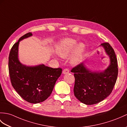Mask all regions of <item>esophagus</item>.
I'll list each match as a JSON object with an SVG mask.
<instances>
[{
	"instance_id": "1",
	"label": "esophagus",
	"mask_w": 127,
	"mask_h": 127,
	"mask_svg": "<svg viewBox=\"0 0 127 127\" xmlns=\"http://www.w3.org/2000/svg\"><path fill=\"white\" fill-rule=\"evenodd\" d=\"M69 73V70L67 69H65L63 71V74H67V73Z\"/></svg>"
}]
</instances>
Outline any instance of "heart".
<instances>
[{
  "label": "heart",
  "mask_w": 127,
  "mask_h": 127,
  "mask_svg": "<svg viewBox=\"0 0 127 127\" xmlns=\"http://www.w3.org/2000/svg\"><path fill=\"white\" fill-rule=\"evenodd\" d=\"M85 50V46L84 44L79 43L77 44V40L72 38H65L61 40L59 44L57 54L61 58H65L69 56L73 50L70 56V62L72 64L76 65L80 63Z\"/></svg>",
  "instance_id": "b5f03b06"
}]
</instances>
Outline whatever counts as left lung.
Segmentation results:
<instances>
[{
	"instance_id": "1",
	"label": "left lung",
	"mask_w": 127,
	"mask_h": 127,
	"mask_svg": "<svg viewBox=\"0 0 127 127\" xmlns=\"http://www.w3.org/2000/svg\"><path fill=\"white\" fill-rule=\"evenodd\" d=\"M109 58L110 63L102 71H93L84 61L71 70L74 73L75 83L73 92L79 101L87 105L97 104L102 101L112 92L118 75L117 61L115 53L108 43L101 44Z\"/></svg>"
}]
</instances>
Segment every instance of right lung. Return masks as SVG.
<instances>
[{
	"label": "right lung",
	"instance_id": "obj_1",
	"mask_svg": "<svg viewBox=\"0 0 127 127\" xmlns=\"http://www.w3.org/2000/svg\"><path fill=\"white\" fill-rule=\"evenodd\" d=\"M32 36L31 32L26 33L14 44L8 57V70L12 85L17 93L26 101L36 104L50 96L62 69H54L43 64L30 66L20 62L19 42Z\"/></svg>",
	"mask_w": 127,
	"mask_h": 127
}]
</instances>
